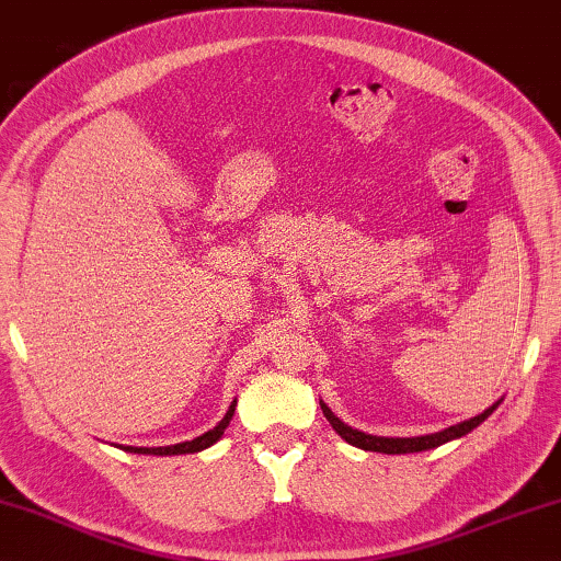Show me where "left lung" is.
<instances>
[{
	"mask_svg": "<svg viewBox=\"0 0 561 561\" xmlns=\"http://www.w3.org/2000/svg\"><path fill=\"white\" fill-rule=\"evenodd\" d=\"M500 400L494 402L492 408H488L482 412V415L470 417L460 422V425H453L443 430V433H435V435H422V437H378V435H365L360 430H353L351 425H345L343 420H337L333 415V410H330L323 400H320V410H323V415L328 417L330 425L337 435H341L345 443H351L360 449H367V453H385V455H408V453H422V449H433L449 443V439H457L467 433H472L477 425H482L484 420H488L494 410H497Z\"/></svg>",
	"mask_w": 561,
	"mask_h": 561,
	"instance_id": "8db88e82",
	"label": "left lung"
}]
</instances>
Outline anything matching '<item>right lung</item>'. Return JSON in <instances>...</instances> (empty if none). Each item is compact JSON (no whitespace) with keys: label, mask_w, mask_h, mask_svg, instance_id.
<instances>
[{"label":"right lung","mask_w":561,"mask_h":561,"mask_svg":"<svg viewBox=\"0 0 561 561\" xmlns=\"http://www.w3.org/2000/svg\"><path fill=\"white\" fill-rule=\"evenodd\" d=\"M233 410H236V400L233 405L228 408V412L224 415V420L218 422L214 430H208L196 439H191V443H179V445H169V447H124L126 453H134V455H188V453H201V449L210 447L214 443H218L220 435H224V430L228 427V422L233 417Z\"/></svg>","instance_id":"add662e5"}]
</instances>
